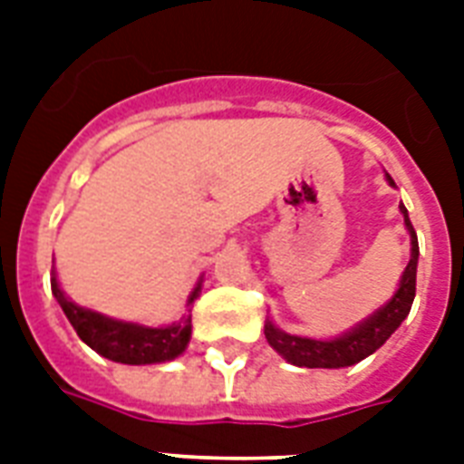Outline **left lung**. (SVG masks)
I'll return each mask as SVG.
<instances>
[{"mask_svg": "<svg viewBox=\"0 0 464 464\" xmlns=\"http://www.w3.org/2000/svg\"><path fill=\"white\" fill-rule=\"evenodd\" d=\"M390 188H395V180L385 173ZM400 211L404 217V226L410 233V262L400 276V286L392 296L381 305V308L363 317L361 323L349 327L346 332L330 339H315V337H301V334H289V332L279 330L272 320L267 317L265 323V337L269 346L275 349L282 359H286L294 366L301 368H346L359 363L366 356L381 349L390 339V334L402 324V320L410 315L411 304H414V294H417V265H419V243L414 226L410 221L407 207L400 204Z\"/></svg>", "mask_w": 464, "mask_h": 464, "instance_id": "left-lung-1", "label": "left lung"}]
</instances>
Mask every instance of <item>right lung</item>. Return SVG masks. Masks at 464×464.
Returning <instances> with one entry per match:
<instances>
[{
    "mask_svg": "<svg viewBox=\"0 0 464 464\" xmlns=\"http://www.w3.org/2000/svg\"><path fill=\"white\" fill-rule=\"evenodd\" d=\"M202 276L192 289L188 298V308L197 301L199 291H202ZM53 296L57 298L60 308L76 330L79 339L83 344L105 359L115 361V363H127V366H149V363H163V361L178 359L189 344L192 337V315H182L178 323L160 324V327H149V324L127 323L118 317H108L98 310L83 308L74 304L72 298L62 291L57 275L53 269Z\"/></svg>",
    "mask_w": 464,
    "mask_h": 464,
    "instance_id": "add662e5",
    "label": "right lung"
}]
</instances>
